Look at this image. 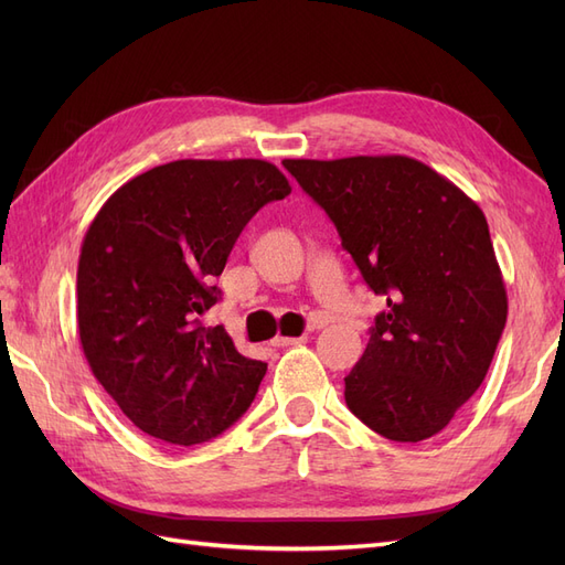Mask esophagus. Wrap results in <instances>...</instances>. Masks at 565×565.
<instances>
[{"mask_svg": "<svg viewBox=\"0 0 565 565\" xmlns=\"http://www.w3.org/2000/svg\"><path fill=\"white\" fill-rule=\"evenodd\" d=\"M306 341H309V334H303V337H276L273 339V347H297V344H306Z\"/></svg>", "mask_w": 565, "mask_h": 565, "instance_id": "34e87169", "label": "esophagus"}]
</instances>
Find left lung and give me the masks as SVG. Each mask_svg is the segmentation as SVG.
<instances>
[{"label": "left lung", "instance_id": "8db88e82", "mask_svg": "<svg viewBox=\"0 0 565 565\" xmlns=\"http://www.w3.org/2000/svg\"><path fill=\"white\" fill-rule=\"evenodd\" d=\"M328 212L386 311L344 377L351 413L388 440L446 429L483 384L507 289L481 207L407 156L282 160Z\"/></svg>", "mask_w": 565, "mask_h": 565}]
</instances>
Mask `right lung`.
I'll use <instances>...</instances> for the list:
<instances>
[{"mask_svg": "<svg viewBox=\"0 0 565 565\" xmlns=\"http://www.w3.org/2000/svg\"><path fill=\"white\" fill-rule=\"evenodd\" d=\"M289 193L266 160H177L117 188L94 216L77 264L79 344L143 434L195 446L252 405L266 363L200 316L247 221Z\"/></svg>", "mask_w": 565, "mask_h": 565, "instance_id": "obj_1", "label": "right lung"}]
</instances>
